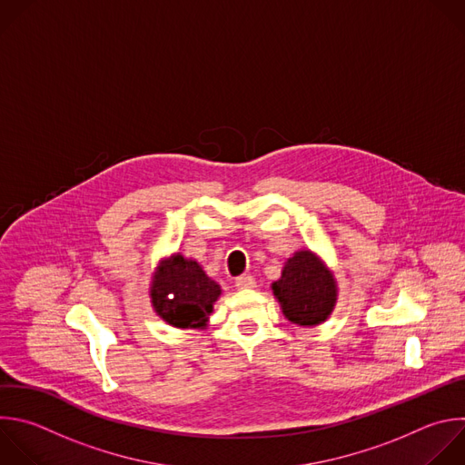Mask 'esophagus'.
I'll return each mask as SVG.
<instances>
[{
  "label": "esophagus",
  "instance_id": "obj_1",
  "mask_svg": "<svg viewBox=\"0 0 465 465\" xmlns=\"http://www.w3.org/2000/svg\"><path fill=\"white\" fill-rule=\"evenodd\" d=\"M235 286L239 290H250V288H255V279L252 275H241L235 279Z\"/></svg>",
  "mask_w": 465,
  "mask_h": 465
}]
</instances>
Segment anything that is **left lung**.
Here are the masks:
<instances>
[{
  "mask_svg": "<svg viewBox=\"0 0 465 465\" xmlns=\"http://www.w3.org/2000/svg\"><path fill=\"white\" fill-rule=\"evenodd\" d=\"M272 292L282 316L297 327H318L334 312L338 281L334 272L312 250H297L286 259Z\"/></svg>",
  "mask_w": 465,
  "mask_h": 465,
  "instance_id": "1",
  "label": "left lung"
}]
</instances>
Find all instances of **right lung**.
Segmentation results:
<instances>
[{
  "label": "right lung",
  "instance_id": "1",
  "mask_svg": "<svg viewBox=\"0 0 465 465\" xmlns=\"http://www.w3.org/2000/svg\"><path fill=\"white\" fill-rule=\"evenodd\" d=\"M221 292L195 259L181 253L161 259L149 284L154 314L175 329H206Z\"/></svg>",
  "mask_w": 465,
  "mask_h": 465
}]
</instances>
